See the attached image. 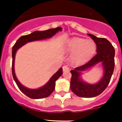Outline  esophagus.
<instances>
[{
  "label": "esophagus",
  "instance_id": "34e87169",
  "mask_svg": "<svg viewBox=\"0 0 122 122\" xmlns=\"http://www.w3.org/2000/svg\"><path fill=\"white\" fill-rule=\"evenodd\" d=\"M69 70V66L68 65H64L63 66V71H68Z\"/></svg>",
  "mask_w": 122,
  "mask_h": 122
}]
</instances>
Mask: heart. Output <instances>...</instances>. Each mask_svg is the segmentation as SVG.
<instances>
[{
  "label": "heart",
  "mask_w": 122,
  "mask_h": 122,
  "mask_svg": "<svg viewBox=\"0 0 122 122\" xmlns=\"http://www.w3.org/2000/svg\"><path fill=\"white\" fill-rule=\"evenodd\" d=\"M69 52L74 53L73 61L81 64L93 56L96 51V45L92 40H86L80 38H73L67 41L65 48Z\"/></svg>",
  "instance_id": "1"
}]
</instances>
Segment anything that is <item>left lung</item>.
<instances>
[{
	"label": "left lung",
	"instance_id": "1",
	"mask_svg": "<svg viewBox=\"0 0 122 122\" xmlns=\"http://www.w3.org/2000/svg\"><path fill=\"white\" fill-rule=\"evenodd\" d=\"M97 45V54L89 62L71 70V78L70 88L75 95L83 98H92L101 94L107 87L115 65V49L112 44L104 38H98L88 33ZM99 62L102 63L104 75L101 80L95 85H90L84 82L80 78L81 71L92 67Z\"/></svg>",
	"mask_w": 122,
	"mask_h": 122
}]
</instances>
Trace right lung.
<instances>
[{"label": "right lung", "mask_w": 122, "mask_h": 122, "mask_svg": "<svg viewBox=\"0 0 122 122\" xmlns=\"http://www.w3.org/2000/svg\"><path fill=\"white\" fill-rule=\"evenodd\" d=\"M62 27H57L55 29H50L44 31H35L30 34L27 35H24L21 36L19 39L16 41L12 48V74L14 80L18 86V88L20 89L24 94H25L28 97L32 99H41L44 98L49 97L54 90L55 86H56V81L57 80L59 77L62 76L63 70L62 68H60L56 72L53 76L51 77L49 81L46 83L45 86L41 88L37 89H28L27 87L22 86L21 83L18 80L15 72V55L17 50L22 47L23 45L26 44L28 42L33 41L40 40H44L48 38H51L52 36L56 34L59 31L62 30Z\"/></svg>", "instance_id": "1"}]
</instances>
